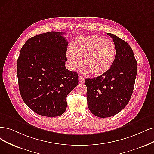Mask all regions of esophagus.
<instances>
[{
	"mask_svg": "<svg viewBox=\"0 0 154 154\" xmlns=\"http://www.w3.org/2000/svg\"><path fill=\"white\" fill-rule=\"evenodd\" d=\"M79 82L80 83H83L84 82V79L82 76H79Z\"/></svg>",
	"mask_w": 154,
	"mask_h": 154,
	"instance_id": "esophagus-1",
	"label": "esophagus"
}]
</instances>
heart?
Listing matches in <instances>:
<instances>
[{"instance_id": "obj_1", "label": "heart", "mask_w": 154, "mask_h": 154, "mask_svg": "<svg viewBox=\"0 0 154 154\" xmlns=\"http://www.w3.org/2000/svg\"><path fill=\"white\" fill-rule=\"evenodd\" d=\"M116 55V48L113 42L99 36L83 37L73 43L72 50L66 53L70 66L75 70L81 65L93 76H100L112 66Z\"/></svg>"}]
</instances>
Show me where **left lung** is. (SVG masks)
<instances>
[{
    "mask_svg": "<svg viewBox=\"0 0 154 154\" xmlns=\"http://www.w3.org/2000/svg\"><path fill=\"white\" fill-rule=\"evenodd\" d=\"M116 48L114 62L110 69L101 75L86 79L89 110L99 117L116 115L127 105L134 87L137 61L130 45L124 40L108 33Z\"/></svg>",
    "mask_w": 154,
    "mask_h": 154,
    "instance_id": "1",
    "label": "left lung"
}]
</instances>
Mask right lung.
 <instances>
[{
    "instance_id": "right-lung-1",
    "label": "right lung",
    "mask_w": 154,
    "mask_h": 154,
    "mask_svg": "<svg viewBox=\"0 0 154 154\" xmlns=\"http://www.w3.org/2000/svg\"><path fill=\"white\" fill-rule=\"evenodd\" d=\"M63 32L30 38L17 60L20 94L25 104L42 116L58 117L66 109V96L78 84V74L65 68L68 42Z\"/></svg>"
}]
</instances>
